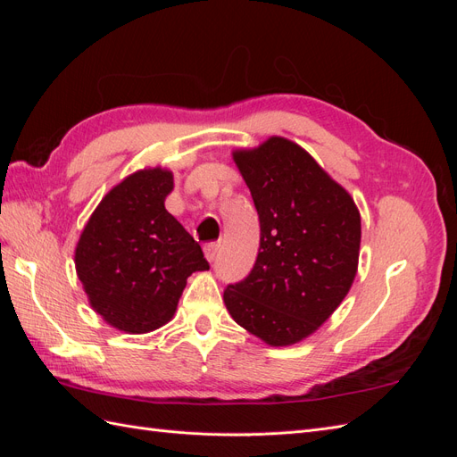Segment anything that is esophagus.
Listing matches in <instances>:
<instances>
[{
	"label": "esophagus",
	"mask_w": 457,
	"mask_h": 457,
	"mask_svg": "<svg viewBox=\"0 0 457 457\" xmlns=\"http://www.w3.org/2000/svg\"><path fill=\"white\" fill-rule=\"evenodd\" d=\"M217 252H219V244H215V242L204 245V253H205V259H207V261H215Z\"/></svg>",
	"instance_id": "obj_1"
}]
</instances>
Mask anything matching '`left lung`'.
Here are the masks:
<instances>
[{
	"label": "left lung",
	"mask_w": 457,
	"mask_h": 457,
	"mask_svg": "<svg viewBox=\"0 0 457 457\" xmlns=\"http://www.w3.org/2000/svg\"><path fill=\"white\" fill-rule=\"evenodd\" d=\"M252 192L261 238L255 265L228 284L225 305L272 347L311 336L349 294L361 250V213L299 145L270 137L234 152Z\"/></svg>",
	"instance_id": "obj_1"
}]
</instances>
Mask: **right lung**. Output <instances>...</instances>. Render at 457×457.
<instances>
[{
	"label": "right lung",
	"instance_id": "1",
	"mask_svg": "<svg viewBox=\"0 0 457 457\" xmlns=\"http://www.w3.org/2000/svg\"><path fill=\"white\" fill-rule=\"evenodd\" d=\"M165 170L123 179L96 205L76 247V270L91 307L128 334H146L173 316L187 278L207 270L200 244L165 210Z\"/></svg>",
	"mask_w": 457,
	"mask_h": 457
}]
</instances>
